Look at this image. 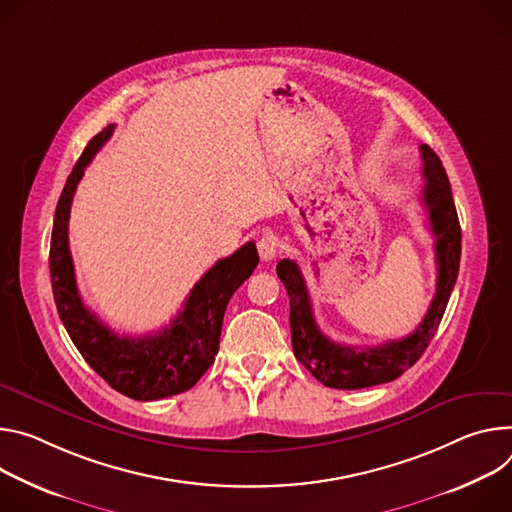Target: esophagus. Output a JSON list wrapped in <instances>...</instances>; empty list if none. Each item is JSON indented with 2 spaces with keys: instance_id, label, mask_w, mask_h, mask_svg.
Wrapping results in <instances>:
<instances>
[{
  "instance_id": "34e87169",
  "label": "esophagus",
  "mask_w": 512,
  "mask_h": 512,
  "mask_svg": "<svg viewBox=\"0 0 512 512\" xmlns=\"http://www.w3.org/2000/svg\"><path fill=\"white\" fill-rule=\"evenodd\" d=\"M258 254H260V258L262 260H272L276 254H278V238H276V234H272V232H264L262 236H260V240H258Z\"/></svg>"
}]
</instances>
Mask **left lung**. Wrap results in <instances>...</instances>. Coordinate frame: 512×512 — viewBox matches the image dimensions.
Segmentation results:
<instances>
[{
  "label": "left lung",
  "mask_w": 512,
  "mask_h": 512,
  "mask_svg": "<svg viewBox=\"0 0 512 512\" xmlns=\"http://www.w3.org/2000/svg\"><path fill=\"white\" fill-rule=\"evenodd\" d=\"M421 158L425 179L423 203L429 211V225L435 236L437 291L423 321L411 335L374 348H352L331 342L317 327L309 291L297 262L285 258L276 264V274L291 301L289 321L293 352L297 360L329 388L358 390L399 378L423 356L445 313L460 270L462 230L439 156L427 144H421Z\"/></svg>",
  "instance_id": "1"
}]
</instances>
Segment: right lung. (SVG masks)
Wrapping results in <instances>:
<instances>
[{"mask_svg":"<svg viewBox=\"0 0 512 512\" xmlns=\"http://www.w3.org/2000/svg\"><path fill=\"white\" fill-rule=\"evenodd\" d=\"M113 124L89 140L69 175L54 211L50 238V280L59 317L85 362L118 392L136 401H158L185 392L213 364L219 350L225 307L258 266L254 242L209 268L189 293L183 311L158 333L118 335L91 313L77 291L69 250L73 195L97 150L111 138Z\"/></svg>","mask_w":512,"mask_h":512,"instance_id":"1","label":"right lung"}]
</instances>
